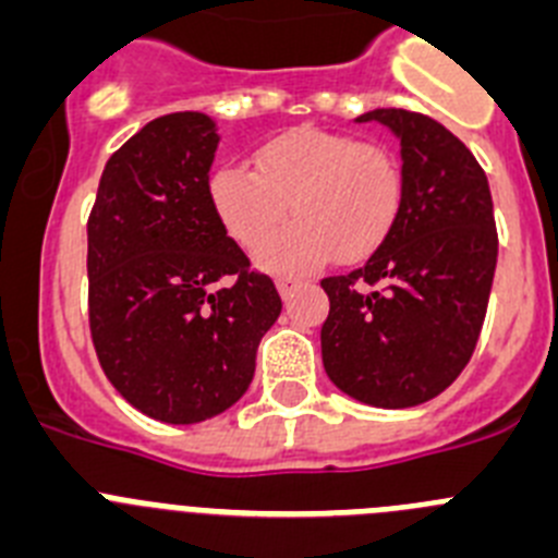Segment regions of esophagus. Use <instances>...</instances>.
I'll list each match as a JSON object with an SVG mask.
<instances>
[{
  "label": "esophagus",
  "instance_id": "esophagus-1",
  "mask_svg": "<svg viewBox=\"0 0 558 558\" xmlns=\"http://www.w3.org/2000/svg\"><path fill=\"white\" fill-rule=\"evenodd\" d=\"M300 280L298 278H278V291H280V298L289 300L291 298V291L298 289Z\"/></svg>",
  "mask_w": 558,
  "mask_h": 558
}]
</instances>
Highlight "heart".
I'll use <instances>...</instances> for the list:
<instances>
[{"mask_svg":"<svg viewBox=\"0 0 558 558\" xmlns=\"http://www.w3.org/2000/svg\"><path fill=\"white\" fill-rule=\"evenodd\" d=\"M255 169L230 160L210 172L208 203L219 225L244 250H255L284 221L299 222L258 250L272 272L314 267L333 253L359 260L380 247L403 208V169L378 144L319 128H294L267 138Z\"/></svg>","mask_w":558,"mask_h":558,"instance_id":"obj_1","label":"heart"}]
</instances>
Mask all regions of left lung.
<instances>
[{"instance_id":"1","label":"left lung","mask_w":558,"mask_h":558,"mask_svg":"<svg viewBox=\"0 0 558 558\" xmlns=\"http://www.w3.org/2000/svg\"><path fill=\"white\" fill-rule=\"evenodd\" d=\"M355 122L400 142L403 208L364 267L323 280V364L359 403L411 409L448 389L475 350L498 264L492 194L473 153L430 117L375 108Z\"/></svg>"}]
</instances>
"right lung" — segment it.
Wrapping results in <instances>:
<instances>
[{"label": "right lung", "mask_w": 558, "mask_h": 558, "mask_svg": "<svg viewBox=\"0 0 558 558\" xmlns=\"http://www.w3.org/2000/svg\"><path fill=\"white\" fill-rule=\"evenodd\" d=\"M217 122L153 119L105 163L88 217V319L99 364L142 414L192 425L247 391L278 289L208 203Z\"/></svg>", "instance_id": "right-lung-1"}]
</instances>
